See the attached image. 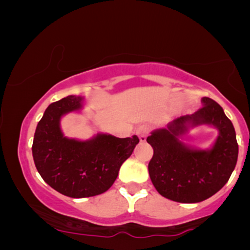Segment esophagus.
<instances>
[{"label":"esophagus","mask_w":250,"mask_h":250,"mask_svg":"<svg viewBox=\"0 0 250 250\" xmlns=\"http://www.w3.org/2000/svg\"><path fill=\"white\" fill-rule=\"evenodd\" d=\"M149 128L146 125H141L139 126L138 129H136V134L139 135V139L141 142H145L146 140V136H148Z\"/></svg>","instance_id":"1"}]
</instances>
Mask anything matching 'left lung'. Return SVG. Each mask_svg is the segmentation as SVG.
Wrapping results in <instances>:
<instances>
[{"instance_id": "obj_1", "label": "left lung", "mask_w": 250, "mask_h": 250, "mask_svg": "<svg viewBox=\"0 0 250 250\" xmlns=\"http://www.w3.org/2000/svg\"><path fill=\"white\" fill-rule=\"evenodd\" d=\"M201 104L194 114L181 116L146 138L153 149L148 166L151 182L163 197L177 203H200L218 192L238 160L235 131L223 108L206 97ZM203 125L219 131L209 149L193 148L182 141L191 128Z\"/></svg>"}]
</instances>
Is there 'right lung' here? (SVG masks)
Wrapping results in <instances>:
<instances>
[{"label":"right lung","instance_id":"add662e5","mask_svg":"<svg viewBox=\"0 0 250 250\" xmlns=\"http://www.w3.org/2000/svg\"><path fill=\"white\" fill-rule=\"evenodd\" d=\"M83 105L84 98L76 95L51 104L37 124L32 146L34 163L42 179L70 198L105 192L139 143L136 135L119 139L98 133L85 141L64 136L61 118L69 112L81 111Z\"/></svg>","mask_w":250,"mask_h":250}]
</instances>
